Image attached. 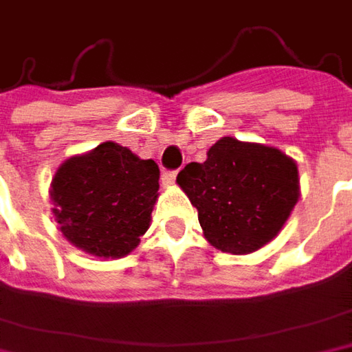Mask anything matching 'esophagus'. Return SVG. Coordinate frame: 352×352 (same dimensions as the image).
Wrapping results in <instances>:
<instances>
[{"mask_svg":"<svg viewBox=\"0 0 352 352\" xmlns=\"http://www.w3.org/2000/svg\"><path fill=\"white\" fill-rule=\"evenodd\" d=\"M163 183H175L177 171H163Z\"/></svg>","mask_w":352,"mask_h":352,"instance_id":"1","label":"esophagus"}]
</instances>
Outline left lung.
I'll use <instances>...</instances> for the list:
<instances>
[{
    "instance_id": "left-lung-1",
    "label": "left lung",
    "mask_w": 352,
    "mask_h": 352,
    "mask_svg": "<svg viewBox=\"0 0 352 352\" xmlns=\"http://www.w3.org/2000/svg\"><path fill=\"white\" fill-rule=\"evenodd\" d=\"M177 183L222 252L250 254L276 236L299 199L298 165L276 147L222 138L206 161L187 163Z\"/></svg>"
}]
</instances>
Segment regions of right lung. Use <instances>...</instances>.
<instances>
[{
  "mask_svg": "<svg viewBox=\"0 0 352 352\" xmlns=\"http://www.w3.org/2000/svg\"><path fill=\"white\" fill-rule=\"evenodd\" d=\"M160 167L112 142L65 161L53 179L54 219L70 244L104 258L131 252L146 234Z\"/></svg>",
  "mask_w": 352,
  "mask_h": 352,
  "instance_id": "add662e5",
  "label": "right lung"
}]
</instances>
